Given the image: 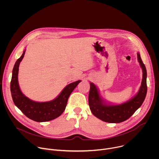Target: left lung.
<instances>
[{"label": "left lung", "instance_id": "left-lung-1", "mask_svg": "<svg viewBox=\"0 0 159 159\" xmlns=\"http://www.w3.org/2000/svg\"><path fill=\"white\" fill-rule=\"evenodd\" d=\"M137 58L143 72L142 81L138 93L128 101L117 105L108 103L100 96L96 85L90 82L89 105L90 111L96 117L107 123H121L129 118L142 106L147 92V70L139 52Z\"/></svg>", "mask_w": 159, "mask_h": 159}]
</instances>
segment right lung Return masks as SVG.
<instances>
[{"mask_svg":"<svg viewBox=\"0 0 159 159\" xmlns=\"http://www.w3.org/2000/svg\"><path fill=\"white\" fill-rule=\"evenodd\" d=\"M25 52V50L21 57L17 60L12 70L11 92L13 102L26 116L34 121L46 122L53 120L63 112L68 99L81 80L67 85L61 93L52 101L41 102L32 101L21 92L18 83L19 66L24 58Z\"/></svg>","mask_w":159,"mask_h":159,"instance_id":"right-lung-1","label":"right lung"}]
</instances>
